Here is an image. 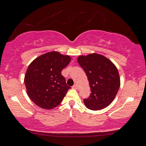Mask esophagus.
Segmentation results:
<instances>
[{
    "instance_id": "esophagus-1",
    "label": "esophagus",
    "mask_w": 146,
    "mask_h": 146,
    "mask_svg": "<svg viewBox=\"0 0 146 146\" xmlns=\"http://www.w3.org/2000/svg\"><path fill=\"white\" fill-rule=\"evenodd\" d=\"M73 88H74V89H78V85H77L76 84H74V85L73 86Z\"/></svg>"
}]
</instances>
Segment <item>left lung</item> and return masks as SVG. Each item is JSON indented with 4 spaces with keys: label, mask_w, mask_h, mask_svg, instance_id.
Instances as JSON below:
<instances>
[{
    "label": "left lung",
    "mask_w": 146,
    "mask_h": 146,
    "mask_svg": "<svg viewBox=\"0 0 146 146\" xmlns=\"http://www.w3.org/2000/svg\"><path fill=\"white\" fill-rule=\"evenodd\" d=\"M78 63L85 71L91 93L84 99L87 108L99 110L110 105L116 96L120 80L116 66L104 56L96 53L80 56Z\"/></svg>",
    "instance_id": "left-lung-1"
}]
</instances>
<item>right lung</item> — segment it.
<instances>
[{
    "instance_id": "obj_1",
    "label": "right lung",
    "mask_w": 146,
    "mask_h": 146,
    "mask_svg": "<svg viewBox=\"0 0 146 146\" xmlns=\"http://www.w3.org/2000/svg\"><path fill=\"white\" fill-rule=\"evenodd\" d=\"M71 57L58 52H50L38 56L30 64L24 84L26 92L37 106L45 110L57 107L68 89L61 71L69 64Z\"/></svg>"
}]
</instances>
